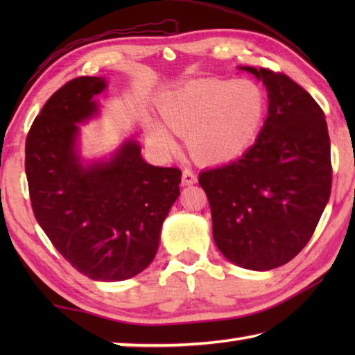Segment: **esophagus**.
<instances>
[{
  "label": "esophagus",
  "mask_w": 355,
  "mask_h": 355,
  "mask_svg": "<svg viewBox=\"0 0 355 355\" xmlns=\"http://www.w3.org/2000/svg\"><path fill=\"white\" fill-rule=\"evenodd\" d=\"M197 182V175L191 169H184L182 175V184L183 186H191Z\"/></svg>",
  "instance_id": "obj_1"
}]
</instances>
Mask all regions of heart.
<instances>
[{"label": "heart", "instance_id": "heart-1", "mask_svg": "<svg viewBox=\"0 0 355 355\" xmlns=\"http://www.w3.org/2000/svg\"><path fill=\"white\" fill-rule=\"evenodd\" d=\"M266 110V94L250 80H192L158 100L163 122L184 136L191 155L207 164L243 155L260 135ZM146 131L159 150H175L172 133L158 120L147 117Z\"/></svg>", "mask_w": 355, "mask_h": 355}]
</instances>
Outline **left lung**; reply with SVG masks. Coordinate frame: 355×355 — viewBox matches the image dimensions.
Wrapping results in <instances>:
<instances>
[{"mask_svg": "<svg viewBox=\"0 0 355 355\" xmlns=\"http://www.w3.org/2000/svg\"><path fill=\"white\" fill-rule=\"evenodd\" d=\"M261 80L268 117L241 158L200 172L213 238L227 260L269 271L293 260L313 235L332 188L330 139L313 97L284 73L239 67Z\"/></svg>", "mask_w": 355, "mask_h": 355, "instance_id": "1", "label": "left lung"}]
</instances>
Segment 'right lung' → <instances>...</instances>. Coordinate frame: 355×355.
<instances>
[{"mask_svg":"<svg viewBox=\"0 0 355 355\" xmlns=\"http://www.w3.org/2000/svg\"><path fill=\"white\" fill-rule=\"evenodd\" d=\"M105 78L80 76L51 95L26 137L25 171L35 219L76 271L119 282L153 261L182 171L146 163L135 139L110 159L83 164L78 123L98 114Z\"/></svg>","mask_w":355,"mask_h":355,"instance_id":"add662e5","label":"right lung"}]
</instances>
